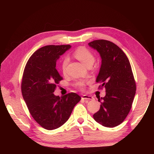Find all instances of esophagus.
<instances>
[{"label": "esophagus", "instance_id": "1", "mask_svg": "<svg viewBox=\"0 0 154 154\" xmlns=\"http://www.w3.org/2000/svg\"><path fill=\"white\" fill-rule=\"evenodd\" d=\"M82 99L84 100H92L94 99V97L91 96L89 95H87V94H84L82 96Z\"/></svg>", "mask_w": 154, "mask_h": 154}]
</instances>
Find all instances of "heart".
I'll return each mask as SVG.
<instances>
[{
    "instance_id": "obj_1",
    "label": "heart",
    "mask_w": 154,
    "mask_h": 154,
    "mask_svg": "<svg viewBox=\"0 0 154 154\" xmlns=\"http://www.w3.org/2000/svg\"><path fill=\"white\" fill-rule=\"evenodd\" d=\"M74 55L78 60L85 66H87L88 65L92 64L94 62V57L93 54L88 49L84 47H80L78 48L74 52ZM69 63V58L68 57H65L63 60L62 63V68L63 72H66L67 64ZM88 82L84 80H78L75 83V86L80 88L81 90L85 89V86Z\"/></svg>"
}]
</instances>
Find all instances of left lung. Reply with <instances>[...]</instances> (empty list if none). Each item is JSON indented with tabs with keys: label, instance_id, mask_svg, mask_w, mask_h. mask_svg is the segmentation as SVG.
Returning a JSON list of instances; mask_svg holds the SVG:
<instances>
[{
	"label": "left lung",
	"instance_id": "left-lung-1",
	"mask_svg": "<svg viewBox=\"0 0 154 154\" xmlns=\"http://www.w3.org/2000/svg\"><path fill=\"white\" fill-rule=\"evenodd\" d=\"M88 45L98 51L101 66L96 82L105 88L106 95L98 99L100 110L93 115L96 122L112 128L122 123L132 108L136 84L127 56L117 45L106 40H96ZM102 101H101V100Z\"/></svg>",
	"mask_w": 154,
	"mask_h": 154
}]
</instances>
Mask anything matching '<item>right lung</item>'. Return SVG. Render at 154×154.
I'll use <instances>...</instances> for the list:
<instances>
[{
    "label": "right lung",
    "instance_id": "obj_1",
    "mask_svg": "<svg viewBox=\"0 0 154 154\" xmlns=\"http://www.w3.org/2000/svg\"><path fill=\"white\" fill-rule=\"evenodd\" d=\"M70 48V45H49L40 48L31 56L23 72V98L32 117L46 130L63 125L81 100L74 92L63 97L53 94L63 80L56 69L57 60Z\"/></svg>",
    "mask_w": 154,
    "mask_h": 154
}]
</instances>
